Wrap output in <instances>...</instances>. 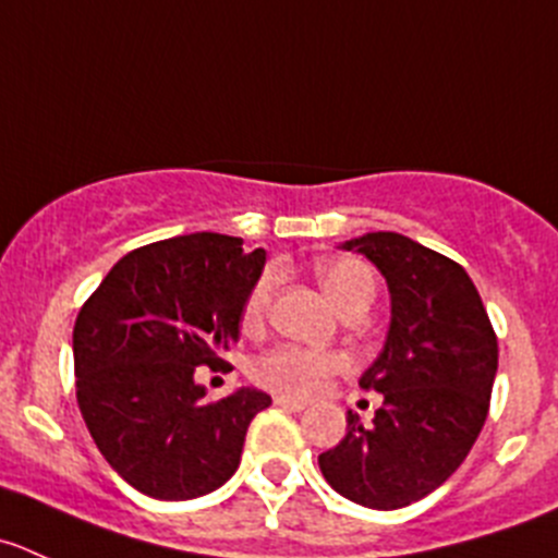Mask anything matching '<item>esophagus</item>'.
Returning <instances> with one entry per match:
<instances>
[{"label": "esophagus", "mask_w": 558, "mask_h": 558, "mask_svg": "<svg viewBox=\"0 0 558 558\" xmlns=\"http://www.w3.org/2000/svg\"><path fill=\"white\" fill-rule=\"evenodd\" d=\"M275 405H280V409L302 411V409H305V400H296V398H289V395H278V398H275Z\"/></svg>", "instance_id": "34e87169"}]
</instances>
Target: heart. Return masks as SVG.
I'll list each match as a JSON object with an SVG mask.
<instances>
[{"mask_svg":"<svg viewBox=\"0 0 558 558\" xmlns=\"http://www.w3.org/2000/svg\"><path fill=\"white\" fill-rule=\"evenodd\" d=\"M316 278L322 280L324 291H327V296L340 313L360 305L367 307L373 296H376V275L360 258H324V262L316 264ZM272 291L275 269H264L253 280L251 291H247L245 302H242V327H262V322L267 318L269 302H272ZM340 365H343V360L332 354V351L280 343L253 360L251 376L253 381H258L267 389H275V392L307 398V395L318 392L322 384L327 381V376L340 371Z\"/></svg>","mask_w":558,"mask_h":558,"instance_id":"obj_1","label":"heart"}]
</instances>
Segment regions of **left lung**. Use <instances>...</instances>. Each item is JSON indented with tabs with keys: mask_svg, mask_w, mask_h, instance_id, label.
Wrapping results in <instances>:
<instances>
[{
	"mask_svg": "<svg viewBox=\"0 0 558 558\" xmlns=\"http://www.w3.org/2000/svg\"><path fill=\"white\" fill-rule=\"evenodd\" d=\"M387 278L392 322L360 387L384 395L367 428L318 456L324 480L371 510H400L452 477L490 409L499 343L477 286L452 258L395 231L345 242Z\"/></svg>",
	"mask_w": 558,
	"mask_h": 558,
	"instance_id": "obj_1",
	"label": "left lung"
}]
</instances>
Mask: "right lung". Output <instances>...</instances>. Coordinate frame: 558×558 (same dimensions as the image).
Returning <instances> with one entry per match:
<instances>
[{
    "label": "right lung",
    "instance_id": "obj_1",
    "mask_svg": "<svg viewBox=\"0 0 558 558\" xmlns=\"http://www.w3.org/2000/svg\"><path fill=\"white\" fill-rule=\"evenodd\" d=\"M264 258L240 236H171L119 258L81 305L75 398L97 450L135 490L196 499L240 466L247 425L272 398L242 387L207 403L193 376L229 365Z\"/></svg>",
    "mask_w": 558,
    "mask_h": 558
}]
</instances>
